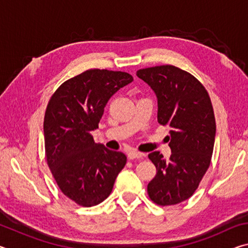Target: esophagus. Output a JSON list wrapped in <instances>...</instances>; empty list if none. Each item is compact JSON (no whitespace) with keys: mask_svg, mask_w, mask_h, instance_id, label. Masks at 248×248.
Segmentation results:
<instances>
[{"mask_svg":"<svg viewBox=\"0 0 248 248\" xmlns=\"http://www.w3.org/2000/svg\"><path fill=\"white\" fill-rule=\"evenodd\" d=\"M143 153H141V152H138V151H134V150H132V151H130V152L128 153V158L129 159H134V158H141L142 156H143Z\"/></svg>","mask_w":248,"mask_h":248,"instance_id":"obj_1","label":"esophagus"}]
</instances>
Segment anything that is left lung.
Listing matches in <instances>:
<instances>
[{"instance_id": "1", "label": "left lung", "mask_w": 248, "mask_h": 248, "mask_svg": "<svg viewBox=\"0 0 248 248\" xmlns=\"http://www.w3.org/2000/svg\"><path fill=\"white\" fill-rule=\"evenodd\" d=\"M157 98V121L170 128V159L155 151L149 158L156 175L148 185L159 205L183 202L194 195L211 162L216 119L207 90L194 75L174 65L137 71Z\"/></svg>"}]
</instances>
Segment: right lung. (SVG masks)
<instances>
[{
	"label": "right lung",
	"mask_w": 248,
	"mask_h": 248,
	"mask_svg": "<svg viewBox=\"0 0 248 248\" xmlns=\"http://www.w3.org/2000/svg\"><path fill=\"white\" fill-rule=\"evenodd\" d=\"M133 81L129 73L93 69L59 86L44 120L46 157L61 191L83 207H93L110 195L127 163L123 152L95 143L109 98Z\"/></svg>",
	"instance_id": "add662e5"
}]
</instances>
